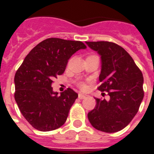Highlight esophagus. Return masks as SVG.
I'll return each instance as SVG.
<instances>
[{
    "label": "esophagus",
    "mask_w": 154,
    "mask_h": 154,
    "mask_svg": "<svg viewBox=\"0 0 154 154\" xmlns=\"http://www.w3.org/2000/svg\"><path fill=\"white\" fill-rule=\"evenodd\" d=\"M86 97H87V96H86V95H84V94L80 93L79 95H78V98L81 99V100H82V99H85Z\"/></svg>",
    "instance_id": "esophagus-1"
}]
</instances>
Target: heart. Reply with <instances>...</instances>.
<instances>
[{"label": "heart", "mask_w": 154, "mask_h": 154, "mask_svg": "<svg viewBox=\"0 0 154 154\" xmlns=\"http://www.w3.org/2000/svg\"><path fill=\"white\" fill-rule=\"evenodd\" d=\"M80 87H82V88H83V89H84V88H86V85H85L84 83H82V82H81Z\"/></svg>", "instance_id": "b5f03b06"}]
</instances>
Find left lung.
Returning <instances> with one entry per match:
<instances>
[{
  "label": "left lung",
  "instance_id": "8db88e82",
  "mask_svg": "<svg viewBox=\"0 0 154 154\" xmlns=\"http://www.w3.org/2000/svg\"><path fill=\"white\" fill-rule=\"evenodd\" d=\"M100 54V85L110 100L96 98L97 104L87 117L95 129L106 133L118 132L135 116L143 98L142 72L121 46L108 41L86 42ZM105 94V93H103Z\"/></svg>",
  "mask_w": 154,
  "mask_h": 154
}]
</instances>
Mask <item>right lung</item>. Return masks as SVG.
Segmentation results:
<instances>
[{"mask_svg": "<svg viewBox=\"0 0 154 154\" xmlns=\"http://www.w3.org/2000/svg\"><path fill=\"white\" fill-rule=\"evenodd\" d=\"M86 48L81 41L47 38L29 53L16 71L15 100L35 129L51 131L66 122L78 95L71 88L60 95L54 92L53 80L63 73L72 54Z\"/></svg>", "mask_w": 154, "mask_h": 154, "instance_id": "right-lung-1", "label": "right lung"}]
</instances>
